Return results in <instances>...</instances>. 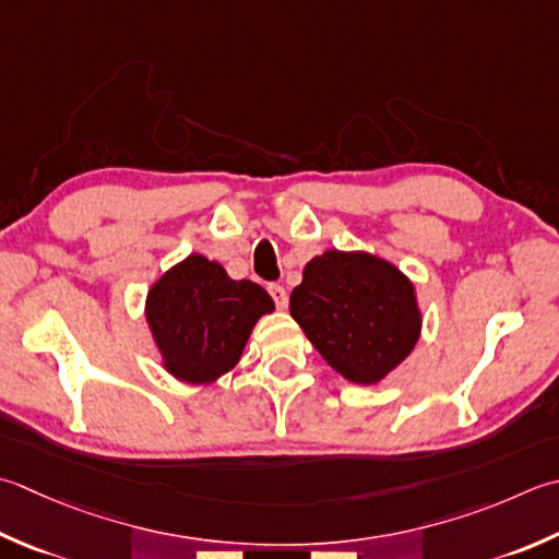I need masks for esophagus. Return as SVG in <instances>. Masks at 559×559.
Segmentation results:
<instances>
[{
	"label": "esophagus",
	"mask_w": 559,
	"mask_h": 559,
	"mask_svg": "<svg viewBox=\"0 0 559 559\" xmlns=\"http://www.w3.org/2000/svg\"><path fill=\"white\" fill-rule=\"evenodd\" d=\"M269 293H271L273 302H276V308H286V302H288V293H286V288L278 286V283H271V286H269Z\"/></svg>",
	"instance_id": "obj_1"
}]
</instances>
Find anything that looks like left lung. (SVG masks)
Masks as SVG:
<instances>
[{"mask_svg": "<svg viewBox=\"0 0 559 559\" xmlns=\"http://www.w3.org/2000/svg\"><path fill=\"white\" fill-rule=\"evenodd\" d=\"M290 314L326 364L358 385L397 368L421 326L412 283L366 251L314 257L290 293Z\"/></svg>", "mask_w": 559, "mask_h": 559, "instance_id": "obj_1", "label": "left lung"}]
</instances>
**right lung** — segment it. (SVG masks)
I'll use <instances>...</instances> for the list:
<instances>
[{
	"instance_id": "right-lung-1",
	"label": "right lung",
	"mask_w": 559,
	"mask_h": 559,
	"mask_svg": "<svg viewBox=\"0 0 559 559\" xmlns=\"http://www.w3.org/2000/svg\"><path fill=\"white\" fill-rule=\"evenodd\" d=\"M266 312L273 300L259 283L233 281L201 254L164 273L147 295V322L164 366L195 385L235 368L251 326Z\"/></svg>"
}]
</instances>
